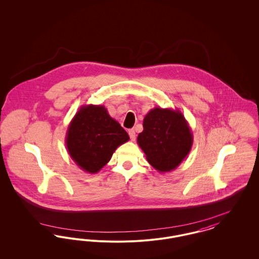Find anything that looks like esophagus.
<instances>
[{
  "instance_id": "obj_1",
  "label": "esophagus",
  "mask_w": 259,
  "mask_h": 259,
  "mask_svg": "<svg viewBox=\"0 0 259 259\" xmlns=\"http://www.w3.org/2000/svg\"><path fill=\"white\" fill-rule=\"evenodd\" d=\"M128 134H129V136H130V139H131V141H132V142H135L136 133L135 131H134V129H130V130L128 131Z\"/></svg>"
}]
</instances>
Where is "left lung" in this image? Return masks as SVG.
<instances>
[{"instance_id":"left-lung-1","label":"left lung","mask_w":259,"mask_h":259,"mask_svg":"<svg viewBox=\"0 0 259 259\" xmlns=\"http://www.w3.org/2000/svg\"><path fill=\"white\" fill-rule=\"evenodd\" d=\"M144 130L137 138L148 163L159 172L175 170L187 156L193 136L180 110L154 108L143 122Z\"/></svg>"}]
</instances>
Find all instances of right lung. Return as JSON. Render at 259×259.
<instances>
[{"mask_svg": "<svg viewBox=\"0 0 259 259\" xmlns=\"http://www.w3.org/2000/svg\"><path fill=\"white\" fill-rule=\"evenodd\" d=\"M129 136L105 106L84 105L69 124L66 146L74 163L84 172H98Z\"/></svg>", "mask_w": 259, "mask_h": 259, "instance_id": "obj_1", "label": "right lung"}]
</instances>
